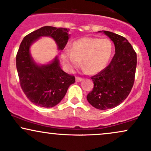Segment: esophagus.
<instances>
[{
	"label": "esophagus",
	"mask_w": 151,
	"mask_h": 151,
	"mask_svg": "<svg viewBox=\"0 0 151 151\" xmlns=\"http://www.w3.org/2000/svg\"><path fill=\"white\" fill-rule=\"evenodd\" d=\"M83 80V78H81V77H78V76H77V77H76V82H81Z\"/></svg>",
	"instance_id": "esophagus-1"
}]
</instances>
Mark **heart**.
Instances as JSON below:
<instances>
[{
  "label": "heart",
  "mask_w": 151,
  "mask_h": 151,
  "mask_svg": "<svg viewBox=\"0 0 151 151\" xmlns=\"http://www.w3.org/2000/svg\"><path fill=\"white\" fill-rule=\"evenodd\" d=\"M112 42L108 38H83L66 48L61 59L69 69L78 67L83 61L84 68L90 73L101 71L109 64L113 54Z\"/></svg>",
  "instance_id": "1"
}]
</instances>
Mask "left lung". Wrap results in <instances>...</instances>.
<instances>
[{"instance_id":"obj_1","label":"left lung","mask_w":151,"mask_h":151,"mask_svg":"<svg viewBox=\"0 0 151 151\" xmlns=\"http://www.w3.org/2000/svg\"><path fill=\"white\" fill-rule=\"evenodd\" d=\"M103 33L114 42L115 53L109 66L91 77L94 87L87 99L99 110L113 109L127 97L134 83L137 68V53L127 39L110 31Z\"/></svg>"}]
</instances>
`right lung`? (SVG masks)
Wrapping results in <instances>:
<instances>
[{
    "instance_id": "add662e5",
    "label": "right lung",
    "mask_w": 151,
    "mask_h": 151,
    "mask_svg": "<svg viewBox=\"0 0 151 151\" xmlns=\"http://www.w3.org/2000/svg\"><path fill=\"white\" fill-rule=\"evenodd\" d=\"M69 29L46 26L24 37L16 56V66L19 83L27 97L35 105L51 108L58 104L75 83L73 76L65 73L59 66V59L46 65H38L29 52L31 44L42 36L52 38L59 50H64L68 42Z\"/></svg>"
}]
</instances>
